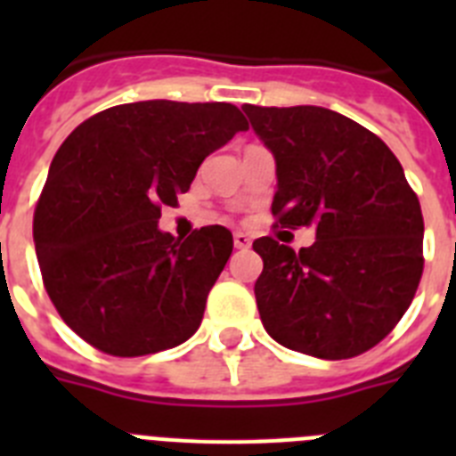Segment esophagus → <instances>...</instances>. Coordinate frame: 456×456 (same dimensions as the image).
<instances>
[{"mask_svg":"<svg viewBox=\"0 0 456 456\" xmlns=\"http://www.w3.org/2000/svg\"><path fill=\"white\" fill-rule=\"evenodd\" d=\"M232 241H235V248H241V251H247V248L251 247V237H248L247 232H235V235H232Z\"/></svg>","mask_w":456,"mask_h":456,"instance_id":"esophagus-1","label":"esophagus"}]
</instances>
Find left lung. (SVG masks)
<instances>
[{"label":"left lung","instance_id":"left-lung-1","mask_svg":"<svg viewBox=\"0 0 456 456\" xmlns=\"http://www.w3.org/2000/svg\"><path fill=\"white\" fill-rule=\"evenodd\" d=\"M276 162L278 224L313 225V247L253 241L260 320L294 352L340 361L372 349L402 320L422 276V212L384 141L313 104H244Z\"/></svg>","mask_w":456,"mask_h":456}]
</instances>
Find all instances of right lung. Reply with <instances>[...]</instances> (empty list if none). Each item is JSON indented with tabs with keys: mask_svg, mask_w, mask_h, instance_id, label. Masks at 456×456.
<instances>
[{
	"mask_svg": "<svg viewBox=\"0 0 456 456\" xmlns=\"http://www.w3.org/2000/svg\"><path fill=\"white\" fill-rule=\"evenodd\" d=\"M247 118L228 102L118 104L84 120L52 159L34 215L40 273L72 331L111 356H146L196 333L232 253L224 225L159 231L209 152Z\"/></svg>",
	"mask_w": 456,
	"mask_h": 456,
	"instance_id": "obj_1",
	"label": "right lung"
}]
</instances>
